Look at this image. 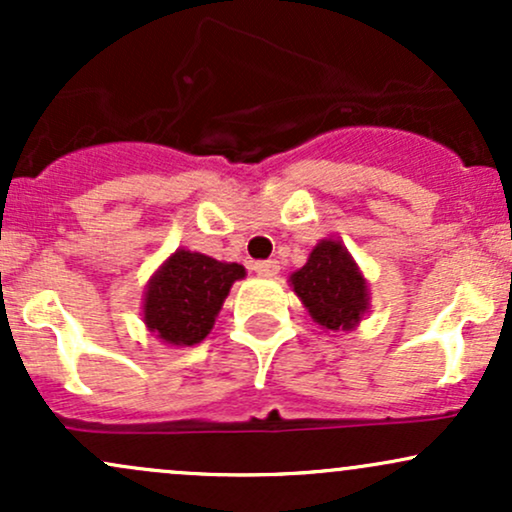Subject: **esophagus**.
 <instances>
[{"mask_svg":"<svg viewBox=\"0 0 512 512\" xmlns=\"http://www.w3.org/2000/svg\"><path fill=\"white\" fill-rule=\"evenodd\" d=\"M255 269L257 274L260 276H276L279 274V262L276 260H260V262H255Z\"/></svg>","mask_w":512,"mask_h":512,"instance_id":"esophagus-1","label":"esophagus"}]
</instances>
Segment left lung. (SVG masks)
Masks as SVG:
<instances>
[{
  "label": "left lung",
  "mask_w": 512,
  "mask_h": 512,
  "mask_svg": "<svg viewBox=\"0 0 512 512\" xmlns=\"http://www.w3.org/2000/svg\"><path fill=\"white\" fill-rule=\"evenodd\" d=\"M308 313L325 330H351L366 313L368 289L356 262L337 240H322L291 276Z\"/></svg>",
  "instance_id": "left-lung-1"
}]
</instances>
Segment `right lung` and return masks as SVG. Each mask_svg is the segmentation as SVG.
Here are the masks:
<instances>
[{"mask_svg": "<svg viewBox=\"0 0 512 512\" xmlns=\"http://www.w3.org/2000/svg\"><path fill=\"white\" fill-rule=\"evenodd\" d=\"M245 269L202 252L178 250L158 269L144 298V322L156 337L175 346H192L214 327L233 281Z\"/></svg>", "mask_w": 512, "mask_h": 512, "instance_id": "obj_1", "label": "right lung"}]
</instances>
